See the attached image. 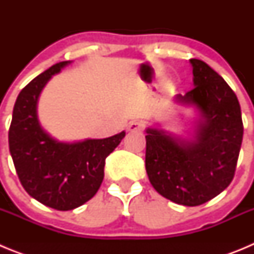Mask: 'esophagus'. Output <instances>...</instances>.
I'll return each mask as SVG.
<instances>
[{"mask_svg": "<svg viewBox=\"0 0 254 254\" xmlns=\"http://www.w3.org/2000/svg\"><path fill=\"white\" fill-rule=\"evenodd\" d=\"M143 127H145V125H143L142 122H138V121H132V122L128 125V131L129 132L141 131Z\"/></svg>", "mask_w": 254, "mask_h": 254, "instance_id": "esophagus-1", "label": "esophagus"}]
</instances>
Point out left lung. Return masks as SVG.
<instances>
[{
  "label": "left lung",
  "mask_w": 254,
  "mask_h": 254,
  "mask_svg": "<svg viewBox=\"0 0 254 254\" xmlns=\"http://www.w3.org/2000/svg\"><path fill=\"white\" fill-rule=\"evenodd\" d=\"M194 87L176 96L201 118L192 140L146 129V173L158 193L178 205L198 206L221 193L234 178L243 140L241 105L232 87L203 61L192 58Z\"/></svg>",
  "instance_id": "8db88e82"
}]
</instances>
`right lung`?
<instances>
[{
    "instance_id": "1",
    "label": "right lung",
    "mask_w": 254,
    "mask_h": 254,
    "mask_svg": "<svg viewBox=\"0 0 254 254\" xmlns=\"http://www.w3.org/2000/svg\"><path fill=\"white\" fill-rule=\"evenodd\" d=\"M71 64H53L31 80L17 96L12 112L8 146L24 190L40 203L68 211L93 198L104 178L105 159L126 136L78 142H60L40 126L38 98L47 82Z\"/></svg>"
}]
</instances>
